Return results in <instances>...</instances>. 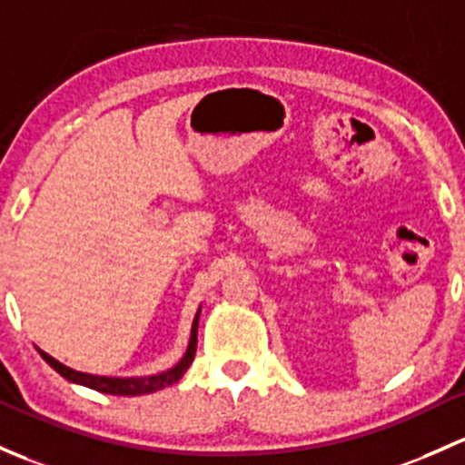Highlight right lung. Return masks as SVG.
<instances>
[{
  "mask_svg": "<svg viewBox=\"0 0 465 465\" xmlns=\"http://www.w3.org/2000/svg\"><path fill=\"white\" fill-rule=\"evenodd\" d=\"M198 319H200V307L195 312V319L192 325V336H189V345L184 350L183 359L173 365V368L164 370V372L149 374V376H100V374H89V372H77V370L66 368L64 363H60L57 359H53L51 354H46L44 350L37 351L42 354V359L55 370L57 374L64 376L66 381L77 385H84V388L97 390V392L104 394H117V397H140V394H151L158 392V390L173 385L175 381L183 379V374L187 372L189 365H192L195 356V343H198Z\"/></svg>",
  "mask_w": 465,
  "mask_h": 465,
  "instance_id": "add662e5",
  "label": "right lung"
}]
</instances>
